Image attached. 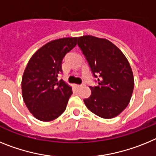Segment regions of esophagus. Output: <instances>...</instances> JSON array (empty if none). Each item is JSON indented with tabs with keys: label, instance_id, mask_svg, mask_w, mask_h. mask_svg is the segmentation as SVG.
<instances>
[{
	"label": "esophagus",
	"instance_id": "obj_1",
	"mask_svg": "<svg viewBox=\"0 0 156 156\" xmlns=\"http://www.w3.org/2000/svg\"><path fill=\"white\" fill-rule=\"evenodd\" d=\"M83 87H84V84H76V87L77 88H81Z\"/></svg>",
	"mask_w": 156,
	"mask_h": 156
}]
</instances>
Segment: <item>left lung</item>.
<instances>
[{"mask_svg":"<svg viewBox=\"0 0 156 156\" xmlns=\"http://www.w3.org/2000/svg\"><path fill=\"white\" fill-rule=\"evenodd\" d=\"M78 45L90 66L98 86L84 99L95 115L112 119L127 107L134 87L133 72L126 56L111 41L94 36L78 37Z\"/></svg>","mask_w":156,"mask_h":156,"instance_id":"left-lung-1","label":"left lung"}]
</instances>
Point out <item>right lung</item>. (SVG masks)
<instances>
[{
	"instance_id": "add662e5",
	"label": "right lung",
	"mask_w": 156,
	"mask_h": 156,
	"mask_svg": "<svg viewBox=\"0 0 156 156\" xmlns=\"http://www.w3.org/2000/svg\"><path fill=\"white\" fill-rule=\"evenodd\" d=\"M77 37L54 40L41 47L30 58L22 78L25 104L36 119L49 122L65 112L72 87L58 81L66 54L76 45Z\"/></svg>"
}]
</instances>
